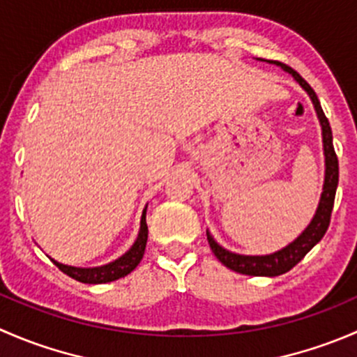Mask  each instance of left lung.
I'll use <instances>...</instances> for the list:
<instances>
[{
	"label": "left lung",
	"instance_id": "left-lung-1",
	"mask_svg": "<svg viewBox=\"0 0 357 357\" xmlns=\"http://www.w3.org/2000/svg\"><path fill=\"white\" fill-rule=\"evenodd\" d=\"M262 60V59H259ZM269 63H275V66L282 67L283 70L289 72L291 77L302 86L305 93L311 98L312 105H314L316 114H318L319 124H321V135H323V152H325V183H323V193L321 199H319L318 208H316L314 218L311 219L307 228L289 243L287 247H283L282 250L273 252L268 255H242L235 254V252L226 250L225 247L219 245L214 238H212L211 233L207 231V240L208 245H211L212 252H214L215 257L226 266V268L233 269V271L240 273V275H248V276H278L283 273L290 271L295 264L304 259V255L311 250L319 240L325 236L326 229L330 226V218H332L333 211V202H335V192H337L338 185V158L333 149V136H332V128H330V122L326 119L325 112L321 109V103H319L318 96H316L314 89L301 77V74L294 70V68L285 66L282 62H276V60H268Z\"/></svg>",
	"mask_w": 357,
	"mask_h": 357
}]
</instances>
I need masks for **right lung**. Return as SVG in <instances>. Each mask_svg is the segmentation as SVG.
I'll use <instances>...</instances> for the list:
<instances>
[{
    "instance_id": "right-lung-1",
    "label": "right lung",
    "mask_w": 357,
    "mask_h": 357,
    "mask_svg": "<svg viewBox=\"0 0 357 357\" xmlns=\"http://www.w3.org/2000/svg\"><path fill=\"white\" fill-rule=\"evenodd\" d=\"M146 240H149V226H146V207H145L143 208L142 226H139L138 238H136V242L132 243V247L129 248L124 255L115 259L114 262H109V264L105 266H98V268H75V266H67V264H62V262H56L55 259H52V261L60 271L66 273L67 276H70V278L77 280V282L81 283H89V285L109 283V282H115V280L119 278H124L126 275H129V273L139 264V261L143 259V254H145Z\"/></svg>"
}]
</instances>
